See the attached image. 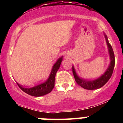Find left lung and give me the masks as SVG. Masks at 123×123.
<instances>
[{"label":"left lung","instance_id":"8db88e82","mask_svg":"<svg viewBox=\"0 0 123 123\" xmlns=\"http://www.w3.org/2000/svg\"><path fill=\"white\" fill-rule=\"evenodd\" d=\"M104 36H105L106 44H107V47H108L110 63L108 68L106 69L105 72L102 76H100L97 79H93V80H87V79H83V78H81L78 76V75L77 74L76 72L74 67V66H73V73L75 81L78 83V85H79L85 89L95 90L102 87L108 82V81L112 75L114 67H115V55H114L112 47L108 42L107 36L105 34H104Z\"/></svg>","mask_w":123,"mask_h":123}]
</instances>
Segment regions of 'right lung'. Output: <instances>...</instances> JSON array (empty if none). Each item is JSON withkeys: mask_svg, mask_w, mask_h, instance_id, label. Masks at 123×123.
I'll return each instance as SVG.
<instances>
[{"mask_svg": "<svg viewBox=\"0 0 123 123\" xmlns=\"http://www.w3.org/2000/svg\"><path fill=\"white\" fill-rule=\"evenodd\" d=\"M63 56L57 60L55 63L53 65L52 71L49 75V77L46 81L41 83L37 84L36 85L29 87H25L17 83L19 87L25 93L34 97H41L49 94L54 89L55 86V77L56 72L58 70L61 63L62 62Z\"/></svg>", "mask_w": 123, "mask_h": 123, "instance_id": "1", "label": "right lung"}]
</instances>
